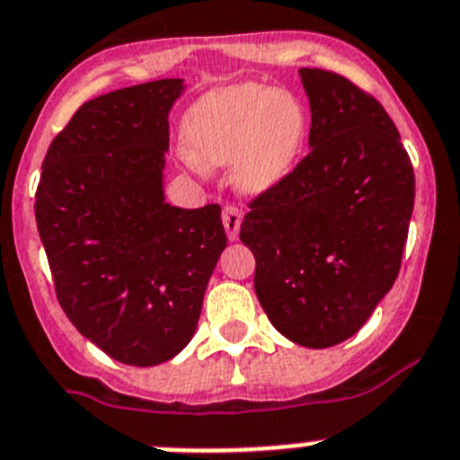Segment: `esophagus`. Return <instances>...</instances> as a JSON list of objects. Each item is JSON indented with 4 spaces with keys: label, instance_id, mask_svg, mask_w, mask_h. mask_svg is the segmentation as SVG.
<instances>
[{
    "label": "esophagus",
    "instance_id": "obj_1",
    "mask_svg": "<svg viewBox=\"0 0 460 460\" xmlns=\"http://www.w3.org/2000/svg\"><path fill=\"white\" fill-rule=\"evenodd\" d=\"M222 222H225L229 241H235L238 231H241V210L235 206H225V210H222Z\"/></svg>",
    "mask_w": 460,
    "mask_h": 460
}]
</instances>
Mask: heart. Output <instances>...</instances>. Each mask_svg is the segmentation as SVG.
Wrapping results in <instances>:
<instances>
[{
  "mask_svg": "<svg viewBox=\"0 0 460 460\" xmlns=\"http://www.w3.org/2000/svg\"><path fill=\"white\" fill-rule=\"evenodd\" d=\"M187 138L199 162L235 159V182L257 194L278 185L291 171L305 138V113L287 92L231 87L199 103L187 125Z\"/></svg>",
  "mask_w": 460,
  "mask_h": 460,
  "instance_id": "obj_1",
  "label": "heart"
}]
</instances>
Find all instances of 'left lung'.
Returning <instances> with one entry per match:
<instances>
[{"label":"left lung","instance_id":"1","mask_svg":"<svg viewBox=\"0 0 460 460\" xmlns=\"http://www.w3.org/2000/svg\"><path fill=\"white\" fill-rule=\"evenodd\" d=\"M301 81L313 150L250 201L241 241L270 324L324 349L357 333L396 282L414 169L373 94L324 69H301Z\"/></svg>","mask_w":460,"mask_h":460}]
</instances>
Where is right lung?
<instances>
[{"instance_id":"1","label":"right lung","mask_w":460,"mask_h":460,"mask_svg":"<svg viewBox=\"0 0 460 460\" xmlns=\"http://www.w3.org/2000/svg\"><path fill=\"white\" fill-rule=\"evenodd\" d=\"M181 92V78H164L83 103L48 147L34 201L64 314L111 358L141 368L191 341L226 247L217 203L164 201Z\"/></svg>"}]
</instances>
